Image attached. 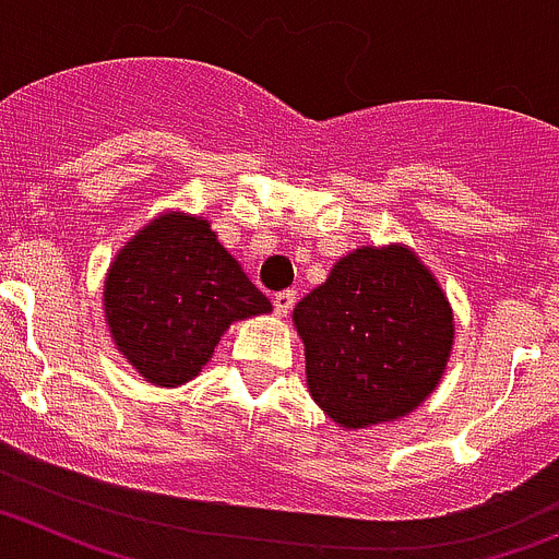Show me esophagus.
<instances>
[{"label": "esophagus", "mask_w": 559, "mask_h": 559, "mask_svg": "<svg viewBox=\"0 0 559 559\" xmlns=\"http://www.w3.org/2000/svg\"><path fill=\"white\" fill-rule=\"evenodd\" d=\"M294 299H296L294 290H283V294H276V296H274V310H276V316H288L290 308H294Z\"/></svg>", "instance_id": "1"}]
</instances>
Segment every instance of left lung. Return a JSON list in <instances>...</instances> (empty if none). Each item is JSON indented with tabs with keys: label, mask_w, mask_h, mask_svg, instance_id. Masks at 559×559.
Returning a JSON list of instances; mask_svg holds the SVG:
<instances>
[{
	"label": "left lung",
	"mask_w": 559,
	"mask_h": 559,
	"mask_svg": "<svg viewBox=\"0 0 559 559\" xmlns=\"http://www.w3.org/2000/svg\"><path fill=\"white\" fill-rule=\"evenodd\" d=\"M308 392L338 428L394 423L445 374L453 308L406 243L360 246L294 308Z\"/></svg>",
	"instance_id": "1"
}]
</instances>
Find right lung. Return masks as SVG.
Here are the masks:
<instances>
[{
	"instance_id": "obj_1",
	"label": "right lung",
	"mask_w": 559,
	"mask_h": 559,
	"mask_svg": "<svg viewBox=\"0 0 559 559\" xmlns=\"http://www.w3.org/2000/svg\"><path fill=\"white\" fill-rule=\"evenodd\" d=\"M114 347L153 386L199 378L235 322L271 313L210 221L167 210L117 251L103 283Z\"/></svg>"
}]
</instances>
